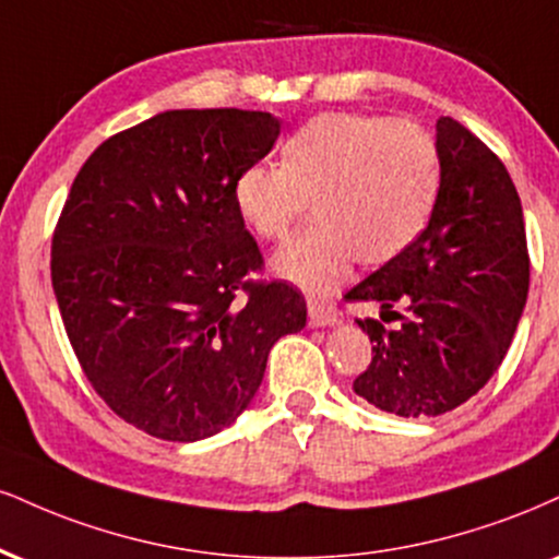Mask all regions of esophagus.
Instances as JSON below:
<instances>
[{
	"instance_id": "34e87169",
	"label": "esophagus",
	"mask_w": 559,
	"mask_h": 559,
	"mask_svg": "<svg viewBox=\"0 0 559 559\" xmlns=\"http://www.w3.org/2000/svg\"><path fill=\"white\" fill-rule=\"evenodd\" d=\"M341 312L333 305H325V301H309V325L312 328H328L338 325Z\"/></svg>"
}]
</instances>
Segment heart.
I'll use <instances>...</instances> for the list:
<instances>
[{
    "label": "heart",
    "instance_id": "b5f03b06",
    "mask_svg": "<svg viewBox=\"0 0 559 559\" xmlns=\"http://www.w3.org/2000/svg\"><path fill=\"white\" fill-rule=\"evenodd\" d=\"M440 185V153L425 127L380 114L314 117L284 143V164H252L234 200L260 239L278 241L305 218L314 224L275 254V273L312 297H328L354 260L399 258L427 224Z\"/></svg>",
    "mask_w": 559,
    "mask_h": 559
}]
</instances>
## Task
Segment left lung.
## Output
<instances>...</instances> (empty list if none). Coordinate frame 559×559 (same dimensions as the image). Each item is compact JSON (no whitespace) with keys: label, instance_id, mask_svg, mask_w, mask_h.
<instances>
[{"label":"left lung","instance_id":"8db88e82","mask_svg":"<svg viewBox=\"0 0 559 559\" xmlns=\"http://www.w3.org/2000/svg\"><path fill=\"white\" fill-rule=\"evenodd\" d=\"M437 153L440 190L427 228L346 294L399 320H356L372 361L354 393L408 419L453 412L487 385L528 297L526 228L506 164L450 117L437 119Z\"/></svg>","mask_w":559,"mask_h":559}]
</instances>
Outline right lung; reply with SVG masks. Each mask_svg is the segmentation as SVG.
I'll return each mask as SVG.
<instances>
[{"label": "right lung", "mask_w": 559, "mask_h": 559, "mask_svg": "<svg viewBox=\"0 0 559 559\" xmlns=\"http://www.w3.org/2000/svg\"><path fill=\"white\" fill-rule=\"evenodd\" d=\"M267 111L177 109L111 134L78 171L51 239V286L87 382L171 442L250 406L275 341L307 322L286 281H254L234 187L271 153Z\"/></svg>", "instance_id": "add662e5"}]
</instances>
